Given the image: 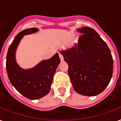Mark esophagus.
Segmentation results:
<instances>
[{
	"mask_svg": "<svg viewBox=\"0 0 121 121\" xmlns=\"http://www.w3.org/2000/svg\"><path fill=\"white\" fill-rule=\"evenodd\" d=\"M59 56H60V60L61 61H63L64 60L63 56V55H61V54H60H60H59Z\"/></svg>",
	"mask_w": 121,
	"mask_h": 121,
	"instance_id": "34e87169",
	"label": "esophagus"
}]
</instances>
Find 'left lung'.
<instances>
[{"label":"left lung","instance_id":"obj_1","mask_svg":"<svg viewBox=\"0 0 121 121\" xmlns=\"http://www.w3.org/2000/svg\"><path fill=\"white\" fill-rule=\"evenodd\" d=\"M78 43L60 52L68 65V73L74 90L85 96H95L109 85L114 62L105 42L94 29L83 27Z\"/></svg>","mask_w":121,"mask_h":121}]
</instances>
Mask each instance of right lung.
<instances>
[{"instance_id": "right-lung-1", "label": "right lung", "mask_w": 121, "mask_h": 121, "mask_svg": "<svg viewBox=\"0 0 121 121\" xmlns=\"http://www.w3.org/2000/svg\"><path fill=\"white\" fill-rule=\"evenodd\" d=\"M38 30L36 27H33L17 34L9 48L6 57L7 73L11 84L20 94L31 100L41 99L49 93L53 76L60 63L58 53L29 69L21 68L16 62V49L22 38Z\"/></svg>"}]
</instances>
